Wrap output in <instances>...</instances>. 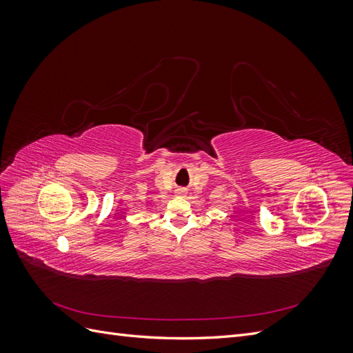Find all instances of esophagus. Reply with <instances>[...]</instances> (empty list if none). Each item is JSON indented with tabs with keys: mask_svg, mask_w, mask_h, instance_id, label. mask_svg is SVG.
Listing matches in <instances>:
<instances>
[{
	"mask_svg": "<svg viewBox=\"0 0 353 353\" xmlns=\"http://www.w3.org/2000/svg\"><path fill=\"white\" fill-rule=\"evenodd\" d=\"M185 193H187V191H185L184 188H178V190H176V194H178V196H185Z\"/></svg>",
	"mask_w": 353,
	"mask_h": 353,
	"instance_id": "esophagus-1",
	"label": "esophagus"
}]
</instances>
